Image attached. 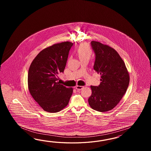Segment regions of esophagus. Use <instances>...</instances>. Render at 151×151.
<instances>
[{"label": "esophagus", "instance_id": "esophagus-1", "mask_svg": "<svg viewBox=\"0 0 151 151\" xmlns=\"http://www.w3.org/2000/svg\"><path fill=\"white\" fill-rule=\"evenodd\" d=\"M83 87V86H78V85H77L76 86V89H77L78 90H81Z\"/></svg>", "mask_w": 151, "mask_h": 151}]
</instances>
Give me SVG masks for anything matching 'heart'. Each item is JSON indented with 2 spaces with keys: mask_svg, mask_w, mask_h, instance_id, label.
<instances>
[{
  "mask_svg": "<svg viewBox=\"0 0 151 151\" xmlns=\"http://www.w3.org/2000/svg\"><path fill=\"white\" fill-rule=\"evenodd\" d=\"M75 51L81 61L90 59L92 54L91 47L87 43H82L80 45Z\"/></svg>",
  "mask_w": 151,
  "mask_h": 151,
  "instance_id": "heart-1",
  "label": "heart"
}]
</instances>
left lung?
<instances>
[{"mask_svg":"<svg viewBox=\"0 0 151 151\" xmlns=\"http://www.w3.org/2000/svg\"><path fill=\"white\" fill-rule=\"evenodd\" d=\"M96 59L93 69L100 73V84L91 86L89 105L99 112L112 110L123 97L129 83V75L124 60L110 46L92 41Z\"/></svg>","mask_w":151,"mask_h":151,"instance_id":"obj_1","label":"left lung"}]
</instances>
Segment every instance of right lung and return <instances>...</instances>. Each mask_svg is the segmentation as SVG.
<instances>
[{
    "instance_id": "obj_1",
    "label": "right lung",
    "mask_w": 151,
    "mask_h": 151,
    "mask_svg": "<svg viewBox=\"0 0 151 151\" xmlns=\"http://www.w3.org/2000/svg\"><path fill=\"white\" fill-rule=\"evenodd\" d=\"M73 43L62 42L41 50L32 60L27 76L29 92L34 100L46 112L55 113L69 104L73 88L57 82L63 73Z\"/></svg>"
}]
</instances>
